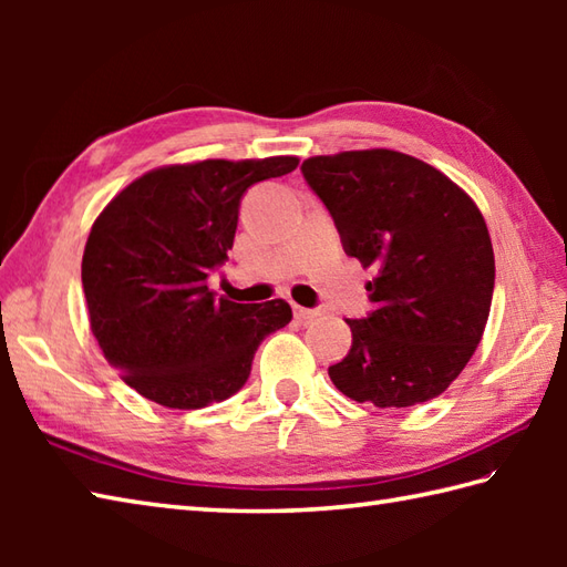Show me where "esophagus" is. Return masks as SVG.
I'll list each match as a JSON object with an SVG mask.
<instances>
[{
    "label": "esophagus",
    "mask_w": 567,
    "mask_h": 567,
    "mask_svg": "<svg viewBox=\"0 0 567 567\" xmlns=\"http://www.w3.org/2000/svg\"><path fill=\"white\" fill-rule=\"evenodd\" d=\"M317 317H319V309H307V307H299V305H295V319H297V321L307 323V321L317 319Z\"/></svg>",
    "instance_id": "34e87169"
}]
</instances>
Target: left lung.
<instances>
[{"instance_id":"8db88e82","label":"left lung","mask_w":567,"mask_h":567,"mask_svg":"<svg viewBox=\"0 0 567 567\" xmlns=\"http://www.w3.org/2000/svg\"><path fill=\"white\" fill-rule=\"evenodd\" d=\"M346 256L375 268L372 311L346 319L351 351L329 368L355 402L414 406L461 375L483 339L495 252L483 214L436 167L372 148L302 163Z\"/></svg>"}]
</instances>
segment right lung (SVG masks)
I'll list each match as a JSON object with an SVG mask.
<instances>
[{"instance_id":"1","label":"right lung","mask_w":567,"mask_h":567,"mask_svg":"<svg viewBox=\"0 0 567 567\" xmlns=\"http://www.w3.org/2000/svg\"><path fill=\"white\" fill-rule=\"evenodd\" d=\"M297 163L158 167L106 204L84 246L82 290L94 339L128 388L171 409L209 406L244 388L258 346L292 309L285 299L228 302L207 280L228 260L248 187Z\"/></svg>"}]
</instances>
